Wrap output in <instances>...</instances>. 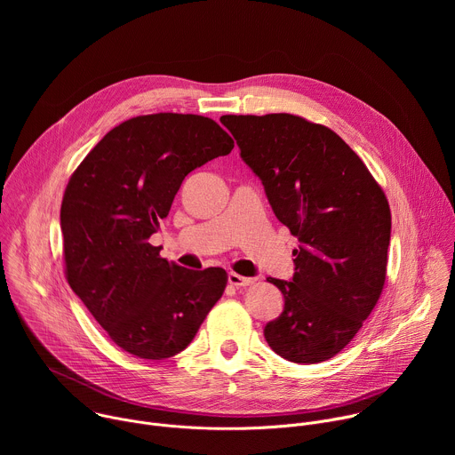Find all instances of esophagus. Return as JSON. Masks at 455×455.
<instances>
[{"label":"esophagus","instance_id":"1","mask_svg":"<svg viewBox=\"0 0 455 455\" xmlns=\"http://www.w3.org/2000/svg\"><path fill=\"white\" fill-rule=\"evenodd\" d=\"M228 283H230L232 286H235V288H241V286H250V284L253 283V279L243 277V275H239V274H235V272H230V274H228Z\"/></svg>","mask_w":455,"mask_h":455}]
</instances>
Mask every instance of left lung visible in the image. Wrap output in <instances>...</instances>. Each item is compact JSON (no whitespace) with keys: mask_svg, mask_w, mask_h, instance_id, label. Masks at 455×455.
<instances>
[{"mask_svg":"<svg viewBox=\"0 0 455 455\" xmlns=\"http://www.w3.org/2000/svg\"><path fill=\"white\" fill-rule=\"evenodd\" d=\"M241 158L263 181L277 220L299 239L291 281L265 339L283 358L340 353L374 309L387 274L391 209L360 156L322 124L290 113L225 115Z\"/></svg>","mask_w":455,"mask_h":455,"instance_id":"obj_1","label":"left lung"}]
</instances>
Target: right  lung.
I'll return each instance as SVG.
<instances>
[{"mask_svg":"<svg viewBox=\"0 0 455 455\" xmlns=\"http://www.w3.org/2000/svg\"><path fill=\"white\" fill-rule=\"evenodd\" d=\"M232 149L234 140L212 118L140 115L113 127L72 174L60 205L64 274L129 355H178L221 299L223 268L169 263L149 237L185 176Z\"/></svg>","mask_w":455,"mask_h":455,"instance_id":"add662e5","label":"right lung"}]
</instances>
